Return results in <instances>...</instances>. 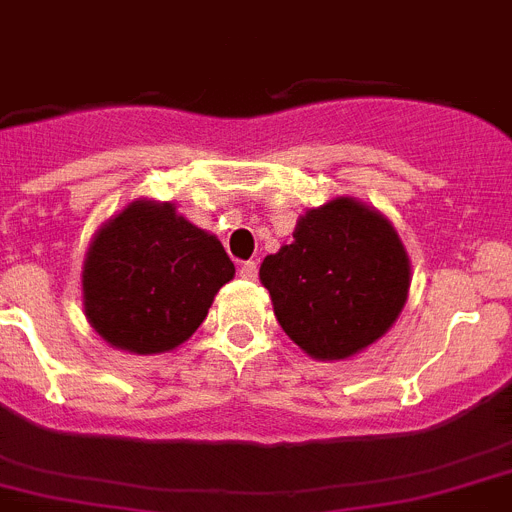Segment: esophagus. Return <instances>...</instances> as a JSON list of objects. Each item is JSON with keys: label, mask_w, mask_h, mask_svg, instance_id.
<instances>
[{"label": "esophagus", "mask_w": 512, "mask_h": 512, "mask_svg": "<svg viewBox=\"0 0 512 512\" xmlns=\"http://www.w3.org/2000/svg\"><path fill=\"white\" fill-rule=\"evenodd\" d=\"M239 275H242L244 281H255V278H257V262L255 260L242 262V268H239Z\"/></svg>", "instance_id": "esophagus-1"}]
</instances>
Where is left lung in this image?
Returning <instances> with one entry per match:
<instances>
[{
  "mask_svg": "<svg viewBox=\"0 0 512 512\" xmlns=\"http://www.w3.org/2000/svg\"><path fill=\"white\" fill-rule=\"evenodd\" d=\"M283 332L319 361H345L384 337L410 291V257L391 221L353 198L311 208L293 242L260 265Z\"/></svg>",
  "mask_w": 512,
  "mask_h": 512,
  "instance_id": "left-lung-1",
  "label": "left lung"
}]
</instances>
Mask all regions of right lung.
Listing matches in <instances>:
<instances>
[{"mask_svg":"<svg viewBox=\"0 0 512 512\" xmlns=\"http://www.w3.org/2000/svg\"><path fill=\"white\" fill-rule=\"evenodd\" d=\"M234 278L221 242L172 203L133 201L100 226L84 260V314L113 348L175 350Z\"/></svg>","mask_w":512,"mask_h":512,"instance_id":"right-lung-1","label":"right lung"}]
</instances>
